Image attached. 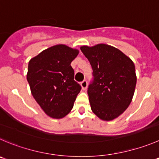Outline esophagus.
I'll use <instances>...</instances> for the list:
<instances>
[{
  "instance_id": "obj_1",
  "label": "esophagus",
  "mask_w": 159,
  "mask_h": 159,
  "mask_svg": "<svg viewBox=\"0 0 159 159\" xmlns=\"http://www.w3.org/2000/svg\"><path fill=\"white\" fill-rule=\"evenodd\" d=\"M80 85H81V87H82V89L84 90H87V82L86 80H84V81H82V82H81V84H80Z\"/></svg>"
}]
</instances>
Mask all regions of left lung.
I'll return each mask as SVG.
<instances>
[{"mask_svg":"<svg viewBox=\"0 0 159 159\" xmlns=\"http://www.w3.org/2000/svg\"><path fill=\"white\" fill-rule=\"evenodd\" d=\"M80 49L90 61L94 77L87 90L92 111L101 120H113L132 101L137 84L134 61L120 50L105 43Z\"/></svg>","mask_w":159,"mask_h":159,"instance_id":"obj_1","label":"left lung"}]
</instances>
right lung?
Wrapping results in <instances>:
<instances>
[{
	"instance_id": "right-lung-1",
	"label": "right lung",
	"mask_w": 159,
	"mask_h": 159,
	"mask_svg": "<svg viewBox=\"0 0 159 159\" xmlns=\"http://www.w3.org/2000/svg\"><path fill=\"white\" fill-rule=\"evenodd\" d=\"M79 50L65 44L51 47L30 60L27 81L32 95L44 113L61 119L73 107L81 86L74 80L71 62Z\"/></svg>"
}]
</instances>
